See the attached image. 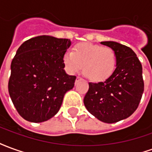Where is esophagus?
<instances>
[{"label": "esophagus", "mask_w": 152, "mask_h": 152, "mask_svg": "<svg viewBox=\"0 0 152 152\" xmlns=\"http://www.w3.org/2000/svg\"><path fill=\"white\" fill-rule=\"evenodd\" d=\"M81 79V78H80V76H77V77H76V83L77 82V81H79Z\"/></svg>", "instance_id": "obj_1"}]
</instances>
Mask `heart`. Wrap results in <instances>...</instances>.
<instances>
[{
	"mask_svg": "<svg viewBox=\"0 0 152 152\" xmlns=\"http://www.w3.org/2000/svg\"><path fill=\"white\" fill-rule=\"evenodd\" d=\"M63 64L66 72L75 74L82 68L84 75L94 82H100L112 76L116 65V54L111 48L91 43H80L72 52H65Z\"/></svg>",
	"mask_w": 152,
	"mask_h": 152,
	"instance_id": "obj_1",
	"label": "heart"
}]
</instances>
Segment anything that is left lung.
<instances>
[{
    "label": "left lung",
    "mask_w": 152,
    "mask_h": 152,
    "mask_svg": "<svg viewBox=\"0 0 152 152\" xmlns=\"http://www.w3.org/2000/svg\"><path fill=\"white\" fill-rule=\"evenodd\" d=\"M116 54V67L104 82L89 83L84 98L86 109L99 121L112 124L130 116L138 107L144 90L142 67L129 47L102 41Z\"/></svg>",
    "instance_id": "obj_1"
}]
</instances>
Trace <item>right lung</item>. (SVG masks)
I'll list each match as a JSON object with an SVG mask.
<instances>
[{
	"label": "right lung",
	"mask_w": 152,
	"mask_h": 152,
	"mask_svg": "<svg viewBox=\"0 0 152 152\" xmlns=\"http://www.w3.org/2000/svg\"><path fill=\"white\" fill-rule=\"evenodd\" d=\"M68 39L50 36L31 38L18 48L10 66L9 94L26 121L44 122L58 113L63 97L74 87L76 76L64 71L63 56Z\"/></svg>",
	"instance_id": "right-lung-1"
}]
</instances>
